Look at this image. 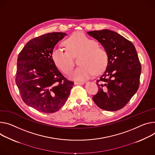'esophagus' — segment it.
<instances>
[{"instance_id": "1", "label": "esophagus", "mask_w": 155, "mask_h": 155, "mask_svg": "<svg viewBox=\"0 0 155 155\" xmlns=\"http://www.w3.org/2000/svg\"><path fill=\"white\" fill-rule=\"evenodd\" d=\"M75 85H83L85 82L84 81H75Z\"/></svg>"}]
</instances>
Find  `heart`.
<instances>
[{"label":"heart","instance_id":"heart-1","mask_svg":"<svg viewBox=\"0 0 155 155\" xmlns=\"http://www.w3.org/2000/svg\"><path fill=\"white\" fill-rule=\"evenodd\" d=\"M65 45L68 51L61 47H55L51 52V58L56 67L63 73L68 74L74 65L70 55L80 54L78 62L80 65L70 74V78L86 80L95 72L100 73L106 68L108 61L106 51L84 33H74L65 41Z\"/></svg>","mask_w":155,"mask_h":155}]
</instances>
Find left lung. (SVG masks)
I'll use <instances>...</instances> for the list:
<instances>
[{
  "mask_svg": "<svg viewBox=\"0 0 155 155\" xmlns=\"http://www.w3.org/2000/svg\"><path fill=\"white\" fill-rule=\"evenodd\" d=\"M108 55L106 69L97 80V93L93 100L100 108L115 111L124 107L137 91L141 64L130 41L109 30L88 31Z\"/></svg>",
  "mask_w": 155,
  "mask_h": 155,
  "instance_id": "left-lung-1",
  "label": "left lung"
}]
</instances>
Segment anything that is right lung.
I'll return each mask as SVG.
<instances>
[{
	"label": "right lung",
	"mask_w": 155,
	"mask_h": 155,
	"mask_svg": "<svg viewBox=\"0 0 155 155\" xmlns=\"http://www.w3.org/2000/svg\"><path fill=\"white\" fill-rule=\"evenodd\" d=\"M67 34L53 32L29 41L17 59L15 81L24 103L45 113L59 110L74 82L67 80L51 58V52Z\"/></svg>",
	"instance_id": "right-lung-1"
}]
</instances>
